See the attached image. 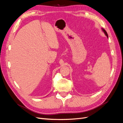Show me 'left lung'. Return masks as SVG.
Instances as JSON below:
<instances>
[{
	"label": "left lung",
	"mask_w": 123,
	"mask_h": 123,
	"mask_svg": "<svg viewBox=\"0 0 123 123\" xmlns=\"http://www.w3.org/2000/svg\"><path fill=\"white\" fill-rule=\"evenodd\" d=\"M102 30H103V32L105 33V35L107 36V37L108 38V34H107V32L106 31V30H104V29H102Z\"/></svg>",
	"instance_id": "1"
}]
</instances>
